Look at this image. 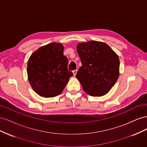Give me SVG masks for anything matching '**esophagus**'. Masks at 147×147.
<instances>
[{"instance_id":"1","label":"esophagus","mask_w":147,"mask_h":147,"mask_svg":"<svg viewBox=\"0 0 147 147\" xmlns=\"http://www.w3.org/2000/svg\"><path fill=\"white\" fill-rule=\"evenodd\" d=\"M77 73V69L73 70V74H74V76H75V75H76Z\"/></svg>"}]
</instances>
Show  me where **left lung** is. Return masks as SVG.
Returning <instances> with one entry per match:
<instances>
[{
    "label": "left lung",
    "mask_w": 147,
    "mask_h": 147,
    "mask_svg": "<svg viewBox=\"0 0 147 147\" xmlns=\"http://www.w3.org/2000/svg\"><path fill=\"white\" fill-rule=\"evenodd\" d=\"M77 51L82 65L76 78L83 91L94 97L107 94L119 75L117 53L107 44L94 40L78 43Z\"/></svg>",
    "instance_id": "obj_1"
}]
</instances>
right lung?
Wrapping results in <instances>:
<instances>
[{
	"label": "right lung",
	"instance_id": "obj_1",
	"mask_svg": "<svg viewBox=\"0 0 147 147\" xmlns=\"http://www.w3.org/2000/svg\"><path fill=\"white\" fill-rule=\"evenodd\" d=\"M63 52V45L52 42L40 47L30 56L27 67L28 80L39 96L53 97L60 94L73 76L68 70V59Z\"/></svg>",
	"mask_w": 147,
	"mask_h": 147
}]
</instances>
